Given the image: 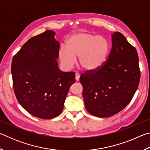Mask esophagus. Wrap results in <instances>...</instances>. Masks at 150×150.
Segmentation results:
<instances>
[{
	"mask_svg": "<svg viewBox=\"0 0 150 150\" xmlns=\"http://www.w3.org/2000/svg\"><path fill=\"white\" fill-rule=\"evenodd\" d=\"M79 78H80V74H79V73H75V80L77 81H79Z\"/></svg>",
	"mask_w": 150,
	"mask_h": 150,
	"instance_id": "1",
	"label": "esophagus"
}]
</instances>
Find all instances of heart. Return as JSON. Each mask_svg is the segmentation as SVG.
<instances>
[{
	"instance_id": "1",
	"label": "heart",
	"mask_w": 150,
	"mask_h": 150,
	"mask_svg": "<svg viewBox=\"0 0 150 150\" xmlns=\"http://www.w3.org/2000/svg\"><path fill=\"white\" fill-rule=\"evenodd\" d=\"M110 50L109 43L105 38L87 32H78L68 38L66 46L61 45L59 59L65 67L70 68L79 57L81 67L86 71H94L106 62Z\"/></svg>"
}]
</instances>
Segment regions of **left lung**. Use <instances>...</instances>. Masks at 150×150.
Listing matches in <instances>:
<instances>
[{
    "instance_id": "8db88e82",
    "label": "left lung",
    "mask_w": 150,
    "mask_h": 150,
    "mask_svg": "<svg viewBox=\"0 0 150 150\" xmlns=\"http://www.w3.org/2000/svg\"><path fill=\"white\" fill-rule=\"evenodd\" d=\"M110 55L102 67L80 77L85 108L99 118L110 117L126 107L133 98L140 79L136 48L123 34L114 32Z\"/></svg>"
}]
</instances>
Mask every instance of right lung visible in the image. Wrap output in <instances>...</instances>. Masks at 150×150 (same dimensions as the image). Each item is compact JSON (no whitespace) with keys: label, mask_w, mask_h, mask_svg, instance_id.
Wrapping results in <instances>:
<instances>
[{"label":"right lung","mask_w":150,"mask_h":150,"mask_svg":"<svg viewBox=\"0 0 150 150\" xmlns=\"http://www.w3.org/2000/svg\"><path fill=\"white\" fill-rule=\"evenodd\" d=\"M47 30L30 38L12 59L11 73L20 105L35 117L52 119L63 109L73 72H63L57 63L59 43Z\"/></svg>","instance_id":"add662e5"}]
</instances>
